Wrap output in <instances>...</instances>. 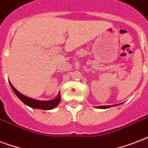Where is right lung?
<instances>
[{"label": "right lung", "instance_id": "obj_1", "mask_svg": "<svg viewBox=\"0 0 148 148\" xmlns=\"http://www.w3.org/2000/svg\"><path fill=\"white\" fill-rule=\"evenodd\" d=\"M11 88H13V90L15 92V94L17 95V97H19L25 104H27L29 107H31L32 108H35V109H42V110H52L53 108H55L59 104L60 101V98H58L54 100L53 101H38L35 99L30 98L28 97H26L24 95H21V93L17 91V90L15 89L11 84H10Z\"/></svg>", "mask_w": 148, "mask_h": 148}]
</instances>
